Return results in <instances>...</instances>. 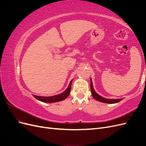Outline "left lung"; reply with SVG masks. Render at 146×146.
Masks as SVG:
<instances>
[{"instance_id": "1", "label": "left lung", "mask_w": 146, "mask_h": 146, "mask_svg": "<svg viewBox=\"0 0 146 146\" xmlns=\"http://www.w3.org/2000/svg\"><path fill=\"white\" fill-rule=\"evenodd\" d=\"M91 94L93 98L99 102H104L106 104H116L122 100L123 99H106L102 97L101 96L99 95L97 92L94 91L93 88V84H92V80L91 78Z\"/></svg>"}]
</instances>
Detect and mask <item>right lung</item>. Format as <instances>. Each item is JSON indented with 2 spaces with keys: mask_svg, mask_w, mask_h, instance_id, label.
Returning a JSON list of instances; mask_svg holds the SVG:
<instances>
[{
  "mask_svg": "<svg viewBox=\"0 0 146 146\" xmlns=\"http://www.w3.org/2000/svg\"><path fill=\"white\" fill-rule=\"evenodd\" d=\"M72 80L70 82L69 85H68V87L67 88L64 92L62 93L55 95L53 96H48V97H44V96H39L33 95V96L36 98L37 100L42 102L45 103H54L57 102H60L64 100L66 98H67V97L69 95L70 89H71V83H72Z\"/></svg>",
  "mask_w": 146,
  "mask_h": 146,
  "instance_id": "add662e5",
  "label": "right lung"
}]
</instances>
